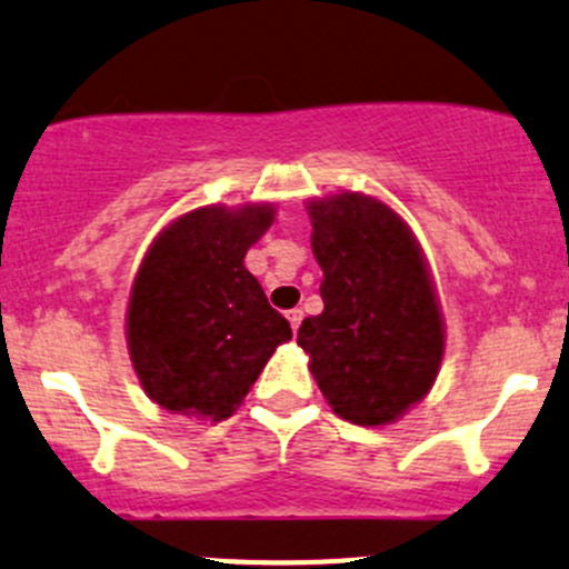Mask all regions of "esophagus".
Instances as JSON below:
<instances>
[{"mask_svg": "<svg viewBox=\"0 0 569 569\" xmlns=\"http://www.w3.org/2000/svg\"><path fill=\"white\" fill-rule=\"evenodd\" d=\"M287 320H290L292 331H298V326H301V320H303V312L301 309H290V312H287Z\"/></svg>", "mask_w": 569, "mask_h": 569, "instance_id": "34e87169", "label": "esophagus"}]
</instances>
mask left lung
Wrapping results in <instances>:
<instances>
[{
	"instance_id": "8db88e82",
	"label": "left lung",
	"mask_w": 569,
	"mask_h": 569,
	"mask_svg": "<svg viewBox=\"0 0 569 569\" xmlns=\"http://www.w3.org/2000/svg\"><path fill=\"white\" fill-rule=\"evenodd\" d=\"M323 312L298 328L309 370L345 421L391 425L425 400L443 359V318L411 227L380 199L307 202Z\"/></svg>"
}]
</instances>
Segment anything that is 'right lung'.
<instances>
[{
    "instance_id": "1",
    "label": "right lung",
    "mask_w": 569,
    "mask_h": 569,
    "mask_svg": "<svg viewBox=\"0 0 569 569\" xmlns=\"http://www.w3.org/2000/svg\"><path fill=\"white\" fill-rule=\"evenodd\" d=\"M273 216L268 202L204 204L150 243L128 298L126 339L144 395L169 413L232 416L292 337L243 266Z\"/></svg>"
}]
</instances>
